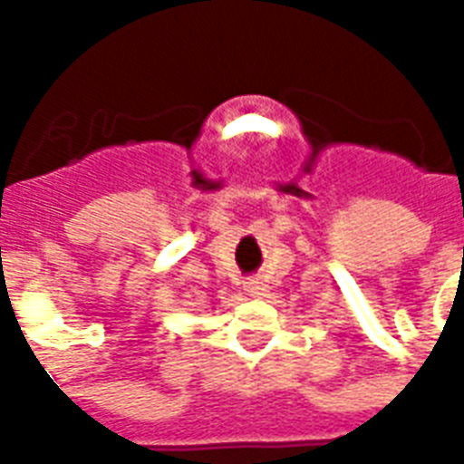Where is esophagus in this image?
Instances as JSON below:
<instances>
[{
	"instance_id": "obj_1",
	"label": "esophagus",
	"mask_w": 464,
	"mask_h": 464,
	"mask_svg": "<svg viewBox=\"0 0 464 464\" xmlns=\"http://www.w3.org/2000/svg\"><path fill=\"white\" fill-rule=\"evenodd\" d=\"M246 291H247V296L257 298V296H262V291H265V289H262L260 282H247Z\"/></svg>"
}]
</instances>
